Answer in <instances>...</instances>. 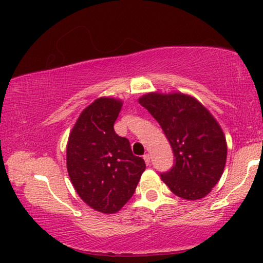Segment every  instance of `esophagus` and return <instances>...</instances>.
<instances>
[{
  "mask_svg": "<svg viewBox=\"0 0 263 263\" xmlns=\"http://www.w3.org/2000/svg\"><path fill=\"white\" fill-rule=\"evenodd\" d=\"M142 158H144L146 164H147V166H148V164L151 163V155H149V154H145Z\"/></svg>",
  "mask_w": 263,
  "mask_h": 263,
  "instance_id": "esophagus-1",
  "label": "esophagus"
}]
</instances>
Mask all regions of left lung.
I'll return each mask as SVG.
<instances>
[{
	"label": "left lung",
	"instance_id": "1",
	"mask_svg": "<svg viewBox=\"0 0 263 263\" xmlns=\"http://www.w3.org/2000/svg\"><path fill=\"white\" fill-rule=\"evenodd\" d=\"M139 103L148 110L172 146L174 164L161 173L172 193L189 201L210 193L224 172L228 146L219 124L194 97L146 94Z\"/></svg>",
	"mask_w": 263,
	"mask_h": 263
}]
</instances>
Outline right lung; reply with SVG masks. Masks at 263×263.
Here are the masks:
<instances>
[{
	"mask_svg": "<svg viewBox=\"0 0 263 263\" xmlns=\"http://www.w3.org/2000/svg\"><path fill=\"white\" fill-rule=\"evenodd\" d=\"M122 102L101 97L80 115L67 144V171L78 195L89 206L115 213L135 194L144 159L115 132Z\"/></svg>",
	"mask_w": 263,
	"mask_h": 263,
	"instance_id": "add662e5",
	"label": "right lung"
}]
</instances>
